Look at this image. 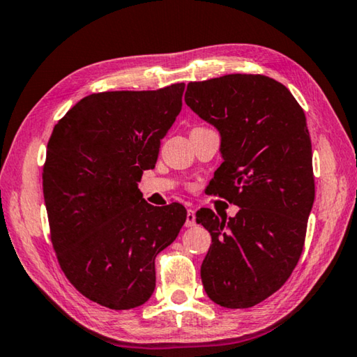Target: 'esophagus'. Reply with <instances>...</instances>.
Instances as JSON below:
<instances>
[{
  "label": "esophagus",
  "mask_w": 357,
  "mask_h": 357,
  "mask_svg": "<svg viewBox=\"0 0 357 357\" xmlns=\"http://www.w3.org/2000/svg\"><path fill=\"white\" fill-rule=\"evenodd\" d=\"M195 211L192 208L187 209V219H185V227H193L195 225Z\"/></svg>",
  "instance_id": "1"
}]
</instances>
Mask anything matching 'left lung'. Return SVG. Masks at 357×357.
<instances>
[{
	"instance_id": "8db88e82",
	"label": "left lung",
	"mask_w": 357,
	"mask_h": 357,
	"mask_svg": "<svg viewBox=\"0 0 357 357\" xmlns=\"http://www.w3.org/2000/svg\"><path fill=\"white\" fill-rule=\"evenodd\" d=\"M184 100L220 132L223 162L209 193L239 206L228 219L197 213L213 238L204 291L227 309H249L288 280L304 249L315 200L305 114L287 86L258 74L190 82Z\"/></svg>"
}]
</instances>
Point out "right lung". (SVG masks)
Here are the masks:
<instances>
[{"label": "right lung", "instance_id": "right-lung-1", "mask_svg": "<svg viewBox=\"0 0 357 357\" xmlns=\"http://www.w3.org/2000/svg\"><path fill=\"white\" fill-rule=\"evenodd\" d=\"M184 88L89 94L48 140L42 185L58 263L84 298L108 309L151 298L157 253L187 219L183 204L153 206L138 189L183 108Z\"/></svg>", "mask_w": 357, "mask_h": 357}]
</instances>
